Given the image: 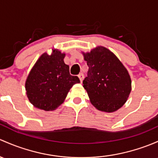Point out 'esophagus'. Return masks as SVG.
<instances>
[{"mask_svg": "<svg viewBox=\"0 0 158 158\" xmlns=\"http://www.w3.org/2000/svg\"><path fill=\"white\" fill-rule=\"evenodd\" d=\"M79 79H80V82H82V80H83V78H84V75L82 74V73H79Z\"/></svg>", "mask_w": 158, "mask_h": 158, "instance_id": "esophagus-1", "label": "esophagus"}]
</instances>
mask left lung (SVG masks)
I'll return each instance as SVG.
<instances>
[{
	"mask_svg": "<svg viewBox=\"0 0 158 158\" xmlns=\"http://www.w3.org/2000/svg\"><path fill=\"white\" fill-rule=\"evenodd\" d=\"M84 57L89 71L82 83L91 103L105 112L120 108L131 92V79L127 69L105 48H96L84 54Z\"/></svg>",
	"mask_w": 158,
	"mask_h": 158,
	"instance_id": "8db88e82",
	"label": "left lung"
}]
</instances>
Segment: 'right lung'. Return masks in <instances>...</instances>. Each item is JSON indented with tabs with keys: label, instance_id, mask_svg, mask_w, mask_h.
Returning <instances> with one entry per match:
<instances>
[{
	"label": "right lung",
	"instance_id": "1",
	"mask_svg": "<svg viewBox=\"0 0 158 158\" xmlns=\"http://www.w3.org/2000/svg\"><path fill=\"white\" fill-rule=\"evenodd\" d=\"M64 57L65 54L56 50L51 55L44 53L30 71L26 90L29 101L35 107L54 110L64 102L73 85L80 82L78 76L69 74Z\"/></svg>",
	"mask_w": 158,
	"mask_h": 158
}]
</instances>
